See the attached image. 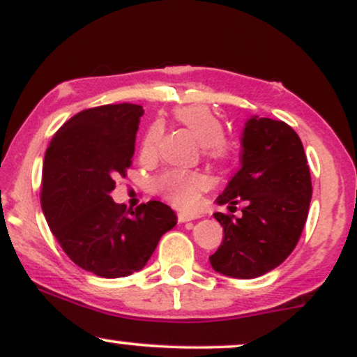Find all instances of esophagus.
I'll list each match as a JSON object with an SVG mask.
<instances>
[{
	"instance_id": "34e87169",
	"label": "esophagus",
	"mask_w": 357,
	"mask_h": 357,
	"mask_svg": "<svg viewBox=\"0 0 357 357\" xmlns=\"http://www.w3.org/2000/svg\"><path fill=\"white\" fill-rule=\"evenodd\" d=\"M196 218H198V216L191 215V213H184V211L178 213V221H179V223H186V221H192V220H196Z\"/></svg>"
}]
</instances>
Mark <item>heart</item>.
Segmentation results:
<instances>
[{
	"label": "heart",
	"mask_w": 357,
	"mask_h": 357,
	"mask_svg": "<svg viewBox=\"0 0 357 357\" xmlns=\"http://www.w3.org/2000/svg\"><path fill=\"white\" fill-rule=\"evenodd\" d=\"M173 119L202 142L203 154L216 162L227 161L231 155L233 142L223 132V122L204 104L179 105L173 110ZM162 136V126L154 122L142 139V155L151 158L158 151ZM206 188V179L199 173L184 169H169L155 179V190L166 202L181 210H191L199 199V192Z\"/></svg>",
	"instance_id": "b5f03b06"
}]
</instances>
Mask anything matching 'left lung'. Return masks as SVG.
Here are the masks:
<instances>
[{"mask_svg": "<svg viewBox=\"0 0 357 357\" xmlns=\"http://www.w3.org/2000/svg\"><path fill=\"white\" fill-rule=\"evenodd\" d=\"M240 169L216 199L241 216L215 213L223 241L210 257L223 275L255 278L296 248L309 215L312 181L301 137L284 121L252 117L241 134Z\"/></svg>", "mask_w": 357, "mask_h": 357, "instance_id": "left-lung-1", "label": "left lung"}]
</instances>
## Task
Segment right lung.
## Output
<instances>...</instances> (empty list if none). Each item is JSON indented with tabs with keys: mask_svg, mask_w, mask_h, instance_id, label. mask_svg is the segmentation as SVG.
<instances>
[{
	"mask_svg": "<svg viewBox=\"0 0 357 357\" xmlns=\"http://www.w3.org/2000/svg\"><path fill=\"white\" fill-rule=\"evenodd\" d=\"M142 114L129 102L85 109L56 130L45 153L40 202L48 227L73 264L97 277L141 270L178 221L161 202L127 211L110 198L132 165Z\"/></svg>",
	"mask_w": 357,
	"mask_h": 357,
	"instance_id": "1",
	"label": "right lung"
}]
</instances>
